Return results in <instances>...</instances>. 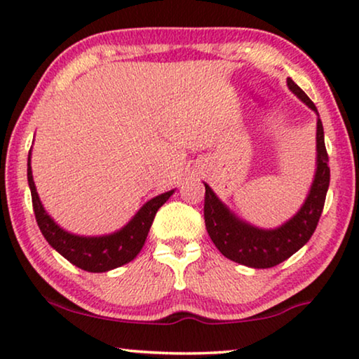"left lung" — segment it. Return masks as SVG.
Listing matches in <instances>:
<instances>
[{
  "instance_id": "obj_1",
  "label": "left lung",
  "mask_w": 359,
  "mask_h": 359,
  "mask_svg": "<svg viewBox=\"0 0 359 359\" xmlns=\"http://www.w3.org/2000/svg\"><path fill=\"white\" fill-rule=\"evenodd\" d=\"M287 85L292 93H295L308 108H311L318 114L313 101L290 77L287 79ZM316 151V172H314V180L308 191L306 200L295 216L277 229H259L237 217L219 200L211 187L205 184L206 231L216 248L226 258L238 264L255 267V269H267V267L280 264L282 261L297 253L303 245H306L316 231L330 182L329 156L325 151L324 128L319 114Z\"/></svg>"
}]
</instances>
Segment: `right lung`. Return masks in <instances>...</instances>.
Here are the masks:
<instances>
[{
    "label": "right lung",
    "mask_w": 359,
    "mask_h": 359,
    "mask_svg": "<svg viewBox=\"0 0 359 359\" xmlns=\"http://www.w3.org/2000/svg\"><path fill=\"white\" fill-rule=\"evenodd\" d=\"M30 154L32 153H29V161H27V180H29L30 187L35 219L43 237L69 263L88 272H108L130 263L145 245L149 227H151L158 210L174 194V190H170L151 198L121 231L108 235H98V237L76 235L57 226L55 219L43 208L40 196L36 194L34 175H32Z\"/></svg>",
    "instance_id": "1"
}]
</instances>
